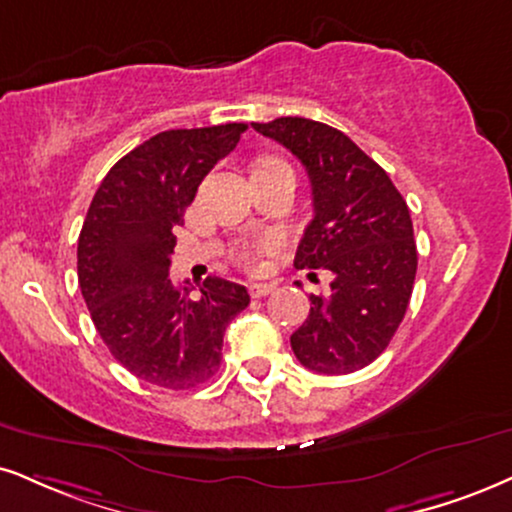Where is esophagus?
<instances>
[{"instance_id":"esophagus-1","label":"esophagus","mask_w":512,"mask_h":512,"mask_svg":"<svg viewBox=\"0 0 512 512\" xmlns=\"http://www.w3.org/2000/svg\"><path fill=\"white\" fill-rule=\"evenodd\" d=\"M275 292V285L273 282H256V285L249 287V294L254 296V299H261V296H268Z\"/></svg>"}]
</instances>
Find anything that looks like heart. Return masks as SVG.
<instances>
[{"mask_svg":"<svg viewBox=\"0 0 512 512\" xmlns=\"http://www.w3.org/2000/svg\"><path fill=\"white\" fill-rule=\"evenodd\" d=\"M275 249H277V239L266 237V239H258V242H246L239 246V249L235 251V258L242 268L258 270L261 268V258Z\"/></svg>","mask_w":512,"mask_h":512,"instance_id":"obj_1","label":"heart"}]
</instances>
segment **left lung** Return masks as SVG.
I'll return each mask as SVG.
<instances>
[{
  "label": "left lung",
  "instance_id": "8db88e82",
  "mask_svg": "<svg viewBox=\"0 0 512 512\" xmlns=\"http://www.w3.org/2000/svg\"><path fill=\"white\" fill-rule=\"evenodd\" d=\"M304 163L313 189L294 268H325L332 292L311 294V313L292 334L301 365L349 375L387 349L413 294L418 249L401 192L344 132L287 116L251 123Z\"/></svg>",
  "mask_w": 512,
  "mask_h": 512
}]
</instances>
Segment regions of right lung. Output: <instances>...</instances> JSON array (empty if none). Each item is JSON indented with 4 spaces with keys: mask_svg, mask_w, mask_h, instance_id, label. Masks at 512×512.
<instances>
[{
    "mask_svg": "<svg viewBox=\"0 0 512 512\" xmlns=\"http://www.w3.org/2000/svg\"><path fill=\"white\" fill-rule=\"evenodd\" d=\"M244 123L166 130L113 166L78 239V282L111 356L140 380L192 389L223 358L225 327L249 306L235 282L206 277L201 299L168 277L173 230L208 170L237 147Z\"/></svg>",
    "mask_w": 512,
    "mask_h": 512,
    "instance_id": "obj_1",
    "label": "right lung"
}]
</instances>
